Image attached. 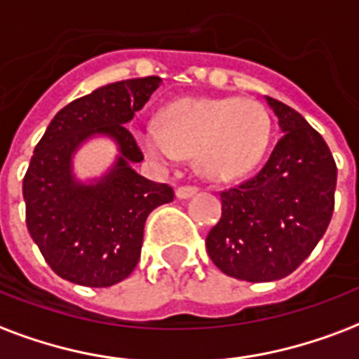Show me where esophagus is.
Segmentation results:
<instances>
[{"label":"esophagus","mask_w":359,"mask_h":359,"mask_svg":"<svg viewBox=\"0 0 359 359\" xmlns=\"http://www.w3.org/2000/svg\"><path fill=\"white\" fill-rule=\"evenodd\" d=\"M198 186H180L179 190H177V198L180 199H188L191 196H196L198 194Z\"/></svg>","instance_id":"obj_1"}]
</instances>
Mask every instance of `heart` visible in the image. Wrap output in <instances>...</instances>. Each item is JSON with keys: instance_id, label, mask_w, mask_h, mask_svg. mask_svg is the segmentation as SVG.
Returning a JSON list of instances; mask_svg holds the SVG:
<instances>
[{"instance_id": "b5f03b06", "label": "heart", "mask_w": 359, "mask_h": 359, "mask_svg": "<svg viewBox=\"0 0 359 359\" xmlns=\"http://www.w3.org/2000/svg\"><path fill=\"white\" fill-rule=\"evenodd\" d=\"M135 141L150 160L173 163L194 156L198 173L233 180L258 165L269 144V114L246 97H182L160 114V126H137Z\"/></svg>"}]
</instances>
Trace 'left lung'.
<instances>
[{
	"mask_svg": "<svg viewBox=\"0 0 359 359\" xmlns=\"http://www.w3.org/2000/svg\"><path fill=\"white\" fill-rule=\"evenodd\" d=\"M265 100L283 137L258 173L220 191L222 216L205 241L212 264L246 283L294 273L324 237L335 207L337 165L330 147L292 107Z\"/></svg>",
	"mask_w": 359,
	"mask_h": 359,
	"instance_id": "left-lung-1",
	"label": "left lung"
}]
</instances>
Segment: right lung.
<instances>
[{"label":"right lung","instance_id":"right-lung-1","mask_svg":"<svg viewBox=\"0 0 359 359\" xmlns=\"http://www.w3.org/2000/svg\"><path fill=\"white\" fill-rule=\"evenodd\" d=\"M160 76L107 84L71 101L41 137L24 177L27 231L58 277L107 288L124 280L141 258L147 216L171 203L173 188L131 169L143 152L126 124L160 86ZM94 135L119 144L115 168L84 185L72 177L70 158Z\"/></svg>","mask_w":359,"mask_h":359}]
</instances>
